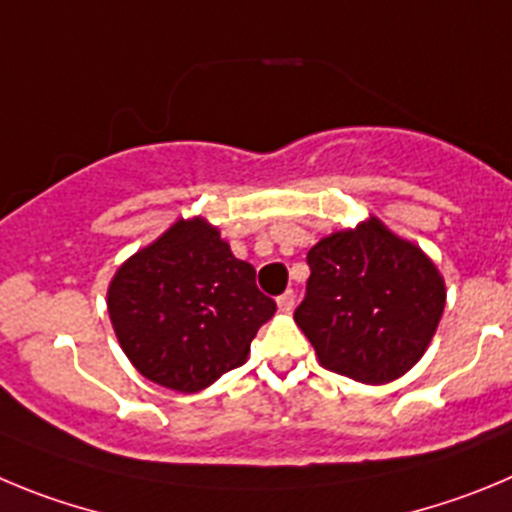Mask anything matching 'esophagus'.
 Returning <instances> with one entry per match:
<instances>
[{
    "label": "esophagus",
    "instance_id": "34e87169",
    "mask_svg": "<svg viewBox=\"0 0 512 512\" xmlns=\"http://www.w3.org/2000/svg\"><path fill=\"white\" fill-rule=\"evenodd\" d=\"M293 303H296V293H293V290H285L283 296L278 298V306L283 308V311H290V308H293Z\"/></svg>",
    "mask_w": 512,
    "mask_h": 512
}]
</instances>
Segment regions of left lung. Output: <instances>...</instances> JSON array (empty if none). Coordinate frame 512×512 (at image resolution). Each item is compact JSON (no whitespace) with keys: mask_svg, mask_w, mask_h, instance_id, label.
Masks as SVG:
<instances>
[{"mask_svg":"<svg viewBox=\"0 0 512 512\" xmlns=\"http://www.w3.org/2000/svg\"><path fill=\"white\" fill-rule=\"evenodd\" d=\"M311 278L296 324L321 365L385 385L416 365L439 329L444 275L418 245L370 216L308 250Z\"/></svg>","mask_w":512,"mask_h":512,"instance_id":"8db88e82","label":"left lung"}]
</instances>
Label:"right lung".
I'll use <instances>...</instances> for the list:
<instances>
[{"label":"right lung","instance_id":"right-lung-1","mask_svg":"<svg viewBox=\"0 0 512 512\" xmlns=\"http://www.w3.org/2000/svg\"><path fill=\"white\" fill-rule=\"evenodd\" d=\"M107 308L135 370L176 393H199L245 365L257 329L275 313L204 216L178 219L117 267Z\"/></svg>","mask_w":512,"mask_h":512}]
</instances>
